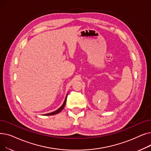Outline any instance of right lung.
Segmentation results:
<instances>
[{"label": "right lung", "instance_id": "add662e5", "mask_svg": "<svg viewBox=\"0 0 151 151\" xmlns=\"http://www.w3.org/2000/svg\"><path fill=\"white\" fill-rule=\"evenodd\" d=\"M67 94L66 97H65V99L64 102H63V104H62V105L58 109H57L56 111H54V112H52V113H47V114H44V115H45V116H51V115H54V114H56L60 113V112L63 109V108L65 107V104H66V101H67Z\"/></svg>", "mask_w": 151, "mask_h": 151}]
</instances>
